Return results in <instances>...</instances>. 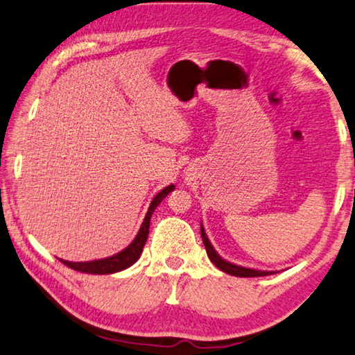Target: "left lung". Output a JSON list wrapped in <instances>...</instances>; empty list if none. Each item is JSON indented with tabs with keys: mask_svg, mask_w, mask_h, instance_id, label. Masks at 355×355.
I'll return each instance as SVG.
<instances>
[{
	"mask_svg": "<svg viewBox=\"0 0 355 355\" xmlns=\"http://www.w3.org/2000/svg\"><path fill=\"white\" fill-rule=\"evenodd\" d=\"M200 235H202V241H204L207 254L210 257V261L215 263V266L223 270L224 273L234 275V277H241V278H254V277H267V275H273L275 272H263V270H256V268H248V267H241V266H235L232 262H227L226 259H223L218 254L216 250L213 248L210 240H208L204 226H200Z\"/></svg>",
	"mask_w": 355,
	"mask_h": 355,
	"instance_id": "1",
	"label": "left lung"
}]
</instances>
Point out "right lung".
<instances>
[{
    "label": "right lung",
    "mask_w": 355,
    "mask_h": 355,
    "mask_svg": "<svg viewBox=\"0 0 355 355\" xmlns=\"http://www.w3.org/2000/svg\"><path fill=\"white\" fill-rule=\"evenodd\" d=\"M173 189H175V187H173V184H168V187H166L164 189L159 191V193L155 196L153 200H151L150 207H148L147 215H145V218H144L142 226H140L139 232L136 235V239H134L131 241V245H128L123 251L116 252V254L110 256V257L98 259V261H89V262H69V261H63V259H60V261L69 268L77 270V272L92 273V275L116 273V272H121V270H125L128 267H131L132 263L137 262V259L140 257V254H142L145 243H147L151 215H153L156 207L161 204V200L164 199L166 196Z\"/></svg>",
    "instance_id": "right-lung-1"
}]
</instances>
